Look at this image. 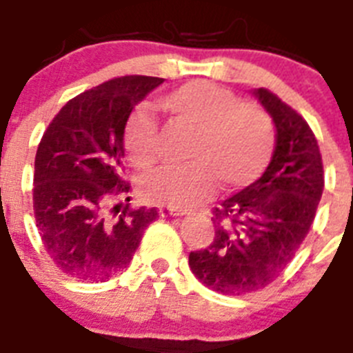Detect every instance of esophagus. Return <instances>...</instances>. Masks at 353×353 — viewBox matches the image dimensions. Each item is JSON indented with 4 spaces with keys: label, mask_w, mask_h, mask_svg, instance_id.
<instances>
[{
    "label": "esophagus",
    "mask_w": 353,
    "mask_h": 353,
    "mask_svg": "<svg viewBox=\"0 0 353 353\" xmlns=\"http://www.w3.org/2000/svg\"><path fill=\"white\" fill-rule=\"evenodd\" d=\"M159 214H161V217H182L185 212L174 210V208H170V207H161L159 208Z\"/></svg>",
    "instance_id": "1"
}]
</instances>
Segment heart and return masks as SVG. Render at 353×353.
Returning <instances> with one entry per match:
<instances>
[{
	"label": "heart",
	"mask_w": 353,
	"mask_h": 353,
	"mask_svg": "<svg viewBox=\"0 0 353 353\" xmlns=\"http://www.w3.org/2000/svg\"><path fill=\"white\" fill-rule=\"evenodd\" d=\"M161 105L196 136L187 154L191 164L166 168L143 180L141 194L150 203L192 208L212 194L217 182L224 191L244 189L269 168L276 129L260 105L242 102L232 90L205 79L182 84L162 97ZM123 139L130 162L139 170L161 161V129L145 109L129 118Z\"/></svg>",
	"instance_id": "b5f03b06"
}]
</instances>
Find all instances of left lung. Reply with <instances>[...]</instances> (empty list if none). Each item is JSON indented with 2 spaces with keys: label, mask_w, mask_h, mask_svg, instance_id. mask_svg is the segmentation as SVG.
<instances>
[{
  "label": "left lung",
  "mask_w": 353,
  "mask_h": 353,
  "mask_svg": "<svg viewBox=\"0 0 353 353\" xmlns=\"http://www.w3.org/2000/svg\"><path fill=\"white\" fill-rule=\"evenodd\" d=\"M254 95L276 123L272 161L256 182L214 207L212 244L189 254L192 274L223 295L258 292L285 272L323 192L322 154L307 121L270 90Z\"/></svg>",
  "instance_id": "obj_1"
}]
</instances>
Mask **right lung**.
<instances>
[{"label":"right lung","mask_w":353,"mask_h":353,"mask_svg":"<svg viewBox=\"0 0 353 353\" xmlns=\"http://www.w3.org/2000/svg\"><path fill=\"white\" fill-rule=\"evenodd\" d=\"M164 79L121 76L70 99L35 155L33 210L42 244L63 274L108 281L125 269L157 208H132L123 132L134 105Z\"/></svg>","instance_id":"add662e5"}]
</instances>
